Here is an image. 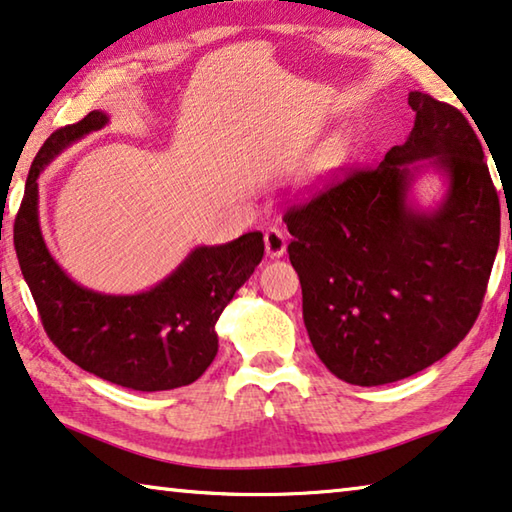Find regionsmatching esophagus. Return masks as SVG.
<instances>
[{"label":"esophagus","mask_w":512,"mask_h":512,"mask_svg":"<svg viewBox=\"0 0 512 512\" xmlns=\"http://www.w3.org/2000/svg\"><path fill=\"white\" fill-rule=\"evenodd\" d=\"M264 246L269 257H282L287 250V234L278 230V227H271V230H266L264 234Z\"/></svg>","instance_id":"34e87169"}]
</instances>
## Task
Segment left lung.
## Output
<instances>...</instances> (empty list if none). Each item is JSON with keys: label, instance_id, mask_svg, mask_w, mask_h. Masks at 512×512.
<instances>
[{"label": "left lung", "instance_id": "obj_1", "mask_svg": "<svg viewBox=\"0 0 512 512\" xmlns=\"http://www.w3.org/2000/svg\"><path fill=\"white\" fill-rule=\"evenodd\" d=\"M415 127L380 166L355 170L285 223L316 355L339 380L396 383L431 367L474 326L499 248L501 207L483 148L458 109L412 91ZM441 175L443 198L414 184Z\"/></svg>", "mask_w": 512, "mask_h": 512}]
</instances>
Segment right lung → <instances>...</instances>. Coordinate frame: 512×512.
Wrapping results in <instances>:
<instances>
[{
	"instance_id": "right-lung-1",
	"label": "right lung",
	"mask_w": 512,
	"mask_h": 512,
	"mask_svg": "<svg viewBox=\"0 0 512 512\" xmlns=\"http://www.w3.org/2000/svg\"><path fill=\"white\" fill-rule=\"evenodd\" d=\"M107 125V113L91 111L79 123L56 129L38 150L15 218L20 269L47 335L77 367L136 392L191 385L218 353V316L262 262V232L193 248L173 273L139 294L81 287L43 239L38 177L72 143Z\"/></svg>"
}]
</instances>
